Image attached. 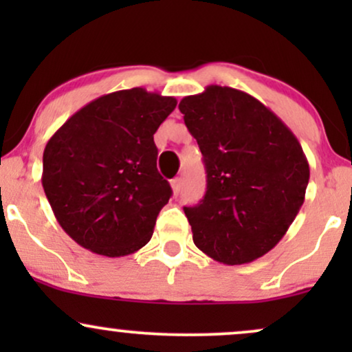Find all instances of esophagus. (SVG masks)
<instances>
[{
	"label": "esophagus",
	"instance_id": "esophagus-1",
	"mask_svg": "<svg viewBox=\"0 0 352 352\" xmlns=\"http://www.w3.org/2000/svg\"><path fill=\"white\" fill-rule=\"evenodd\" d=\"M170 185H172V190H173V195H179L180 187H182V179H180V177H175V179L170 182Z\"/></svg>",
	"mask_w": 352,
	"mask_h": 352
}]
</instances>
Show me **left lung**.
Returning <instances> with one entry per match:
<instances>
[{"instance_id":"obj_1","label":"left lung","mask_w":352,"mask_h":352,"mask_svg":"<svg viewBox=\"0 0 352 352\" xmlns=\"http://www.w3.org/2000/svg\"><path fill=\"white\" fill-rule=\"evenodd\" d=\"M179 109L207 170L205 197L184 208L193 243L225 265L263 256L305 201L309 164L301 144L274 112L238 89L208 86Z\"/></svg>"}]
</instances>
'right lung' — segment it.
<instances>
[{
    "mask_svg": "<svg viewBox=\"0 0 352 352\" xmlns=\"http://www.w3.org/2000/svg\"><path fill=\"white\" fill-rule=\"evenodd\" d=\"M177 99L142 87L100 96L47 140L43 188L76 243L102 256L135 253L151 241L172 195L157 170L153 134Z\"/></svg>",
    "mask_w": 352,
    "mask_h": 352,
    "instance_id": "add662e5",
    "label": "right lung"
}]
</instances>
